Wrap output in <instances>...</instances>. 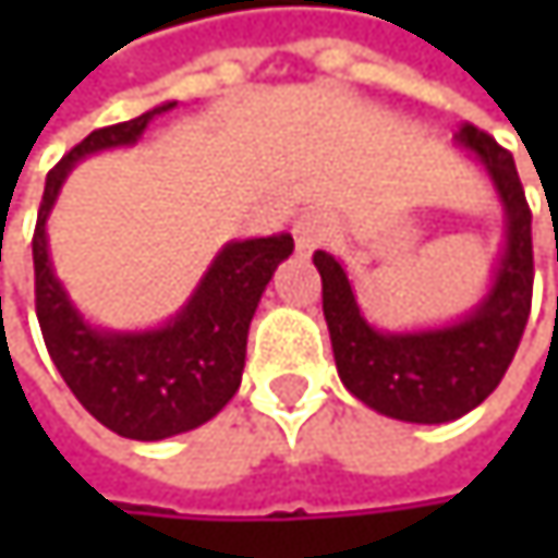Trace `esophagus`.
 Returning <instances> with one entry per match:
<instances>
[{
  "label": "esophagus",
  "mask_w": 558,
  "mask_h": 558,
  "mask_svg": "<svg viewBox=\"0 0 558 558\" xmlns=\"http://www.w3.org/2000/svg\"><path fill=\"white\" fill-rule=\"evenodd\" d=\"M293 242H296V255L310 258L316 248H323L329 242V226L319 213H306L293 222Z\"/></svg>",
  "instance_id": "1"
}]
</instances>
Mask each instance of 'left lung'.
Returning <instances> with one entry per match:
<instances>
[{
  "instance_id": "obj_1",
  "label": "left lung",
  "mask_w": 558,
  "mask_h": 558,
  "mask_svg": "<svg viewBox=\"0 0 558 558\" xmlns=\"http://www.w3.org/2000/svg\"><path fill=\"white\" fill-rule=\"evenodd\" d=\"M456 145L475 155L504 206V248L492 287L465 316L436 329H378L365 319L342 262L329 252L313 255L342 385L365 407L403 423H449L475 410L501 385L530 316L533 216L513 158L469 122L456 132Z\"/></svg>"
}]
</instances>
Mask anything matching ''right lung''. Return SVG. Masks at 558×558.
Segmentation results:
<instances>
[{
  "instance_id": "1",
  "label": "right lung",
  "mask_w": 558,
  "mask_h": 558,
  "mask_svg": "<svg viewBox=\"0 0 558 558\" xmlns=\"http://www.w3.org/2000/svg\"><path fill=\"white\" fill-rule=\"evenodd\" d=\"M173 106L177 102H161L138 119L96 129L63 155L45 180L32 239L35 310L60 378L102 426L138 442L190 433L235 397L252 316L278 265L293 252V239L287 232L222 245L190 300L155 329L122 332L99 329L83 319L54 275L48 248V216L60 186L83 158L135 145L151 119Z\"/></svg>"
}]
</instances>
